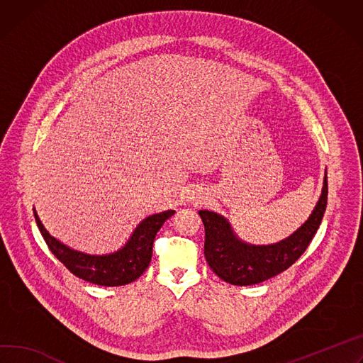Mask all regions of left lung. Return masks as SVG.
I'll return each mask as SVG.
<instances>
[{
  "label": "left lung",
  "instance_id": "obj_1",
  "mask_svg": "<svg viewBox=\"0 0 363 363\" xmlns=\"http://www.w3.org/2000/svg\"><path fill=\"white\" fill-rule=\"evenodd\" d=\"M327 169L321 195L310 217L288 238L271 245H252L242 240L230 221L214 211L200 210L206 228L204 255L213 272L232 285H253L288 269L298 259L323 220L327 206Z\"/></svg>",
  "mask_w": 363,
  "mask_h": 363
}]
</instances>
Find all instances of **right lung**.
<instances>
[{"mask_svg": "<svg viewBox=\"0 0 363 363\" xmlns=\"http://www.w3.org/2000/svg\"><path fill=\"white\" fill-rule=\"evenodd\" d=\"M33 213L50 252L75 277L95 285L120 286L136 281L147 269L152 260L155 236L163 223L175 214V210H167L143 218L123 247L106 255L79 252L62 243L48 232L36 208H33Z\"/></svg>", "mask_w": 363, "mask_h": 363, "instance_id": "1", "label": "right lung"}]
</instances>
